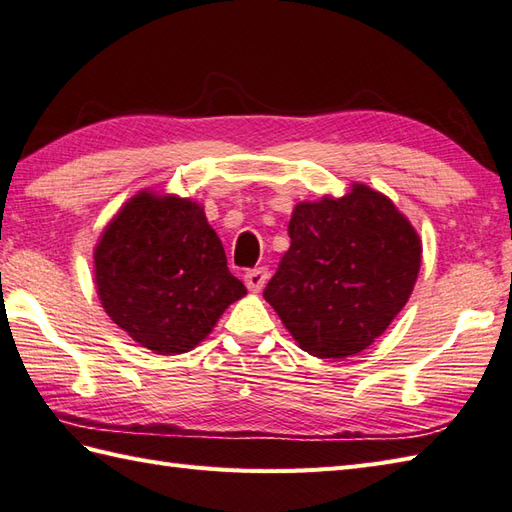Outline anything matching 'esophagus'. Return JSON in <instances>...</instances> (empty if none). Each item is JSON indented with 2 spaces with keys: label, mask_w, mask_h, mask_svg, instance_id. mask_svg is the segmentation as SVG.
I'll use <instances>...</instances> for the list:
<instances>
[{
  "label": "esophagus",
  "mask_w": 512,
  "mask_h": 512,
  "mask_svg": "<svg viewBox=\"0 0 512 512\" xmlns=\"http://www.w3.org/2000/svg\"><path fill=\"white\" fill-rule=\"evenodd\" d=\"M268 281V270L266 268H253V270H246L244 275V283L246 288L251 292H259L261 288H264Z\"/></svg>",
  "instance_id": "1"
}]
</instances>
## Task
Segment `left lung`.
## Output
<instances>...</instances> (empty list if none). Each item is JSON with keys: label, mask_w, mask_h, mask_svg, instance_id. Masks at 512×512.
<instances>
[{"label": "left lung", "mask_w": 512, "mask_h": 512, "mask_svg": "<svg viewBox=\"0 0 512 512\" xmlns=\"http://www.w3.org/2000/svg\"><path fill=\"white\" fill-rule=\"evenodd\" d=\"M288 233L290 251L264 290L285 329L320 360L371 347L417 283V229L388 196L353 183L340 198L299 202Z\"/></svg>", "instance_id": "8db88e82"}]
</instances>
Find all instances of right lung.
<instances>
[{
	"instance_id": "right-lung-1",
	"label": "right lung",
	"mask_w": 512,
	"mask_h": 512,
	"mask_svg": "<svg viewBox=\"0 0 512 512\" xmlns=\"http://www.w3.org/2000/svg\"><path fill=\"white\" fill-rule=\"evenodd\" d=\"M95 292L113 323L159 355L192 351L246 294L192 198L141 189L93 248Z\"/></svg>"
}]
</instances>
